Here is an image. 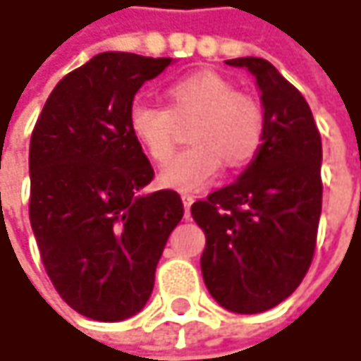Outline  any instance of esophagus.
Instances as JSON below:
<instances>
[{
  "mask_svg": "<svg viewBox=\"0 0 361 361\" xmlns=\"http://www.w3.org/2000/svg\"><path fill=\"white\" fill-rule=\"evenodd\" d=\"M193 202H195V197H193V195H189V193H185V195H183V205H185V214H187V216H189V209H191Z\"/></svg>",
  "mask_w": 361,
  "mask_h": 361,
  "instance_id": "obj_1",
  "label": "esophagus"
}]
</instances>
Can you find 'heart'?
<instances>
[{
    "mask_svg": "<svg viewBox=\"0 0 361 361\" xmlns=\"http://www.w3.org/2000/svg\"><path fill=\"white\" fill-rule=\"evenodd\" d=\"M168 110L137 102L128 112V128L141 149L166 161L174 152V120L197 116L189 141L193 147L170 159L158 180L174 191H195L212 183L222 159L241 168L257 156L264 139V112L257 102L239 95L237 87L216 72H195L172 82L166 91Z\"/></svg>",
    "mask_w": 361,
    "mask_h": 361,
    "instance_id": "b5f03b06",
    "label": "heart"
}]
</instances>
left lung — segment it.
<instances>
[{
	"mask_svg": "<svg viewBox=\"0 0 361 361\" xmlns=\"http://www.w3.org/2000/svg\"><path fill=\"white\" fill-rule=\"evenodd\" d=\"M224 64L255 78L264 108L257 156L228 187L191 205L205 233L203 283L228 312L259 314L303 281L322 212V141L303 95L262 58Z\"/></svg>",
	"mask_w": 361,
	"mask_h": 361,
	"instance_id": "8db88e82",
	"label": "left lung"
}]
</instances>
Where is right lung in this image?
Here are the masks:
<instances>
[{
	"label": "right lung",
	"instance_id": "add662e5",
	"mask_svg": "<svg viewBox=\"0 0 361 361\" xmlns=\"http://www.w3.org/2000/svg\"><path fill=\"white\" fill-rule=\"evenodd\" d=\"M170 64L97 54L56 85L30 137L28 214L41 259L62 299L91 320L145 307L185 212L176 191L143 193L154 168L128 128L137 91Z\"/></svg>",
	"mask_w": 361,
	"mask_h": 361
}]
</instances>
